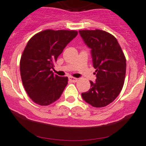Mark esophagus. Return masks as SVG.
<instances>
[{
  "mask_svg": "<svg viewBox=\"0 0 146 146\" xmlns=\"http://www.w3.org/2000/svg\"><path fill=\"white\" fill-rule=\"evenodd\" d=\"M69 80H70V81H72V82H73V83H76V82H77V81H78V78H74V77H72V76H70V77H69Z\"/></svg>",
  "mask_w": 146,
  "mask_h": 146,
  "instance_id": "1",
  "label": "esophagus"
}]
</instances>
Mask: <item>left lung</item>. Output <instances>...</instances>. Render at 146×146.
Here are the masks:
<instances>
[{
    "label": "left lung",
    "instance_id": "left-lung-1",
    "mask_svg": "<svg viewBox=\"0 0 146 146\" xmlns=\"http://www.w3.org/2000/svg\"><path fill=\"white\" fill-rule=\"evenodd\" d=\"M85 44L91 49L96 82L90 81L83 99L94 107H103L116 99L122 91L126 73V58L113 35L100 29L80 30Z\"/></svg>",
    "mask_w": 146,
    "mask_h": 146
}]
</instances>
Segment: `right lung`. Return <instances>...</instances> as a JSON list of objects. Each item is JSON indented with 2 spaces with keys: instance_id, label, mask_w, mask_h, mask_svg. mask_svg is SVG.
Instances as JSON below:
<instances>
[{
  "instance_id": "right-lung-1",
  "label": "right lung",
  "mask_w": 146,
  "mask_h": 146,
  "mask_svg": "<svg viewBox=\"0 0 146 146\" xmlns=\"http://www.w3.org/2000/svg\"><path fill=\"white\" fill-rule=\"evenodd\" d=\"M77 35L74 30L47 29L28 42L21 54L20 72L25 91L35 103L47 106L60 97L68 77L54 75L52 69L64 48Z\"/></svg>"
}]
</instances>
